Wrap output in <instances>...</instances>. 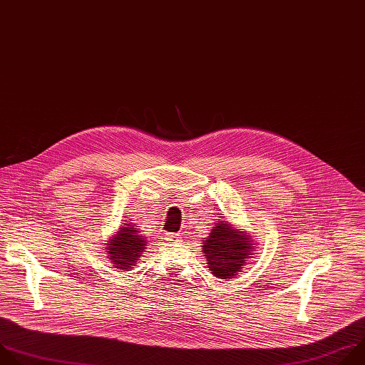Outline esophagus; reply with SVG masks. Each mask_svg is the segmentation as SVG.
Here are the masks:
<instances>
[{"mask_svg": "<svg viewBox=\"0 0 365 365\" xmlns=\"http://www.w3.org/2000/svg\"><path fill=\"white\" fill-rule=\"evenodd\" d=\"M180 233H167L165 235V240H168V242H171V243H177V242H180Z\"/></svg>", "mask_w": 365, "mask_h": 365, "instance_id": "esophagus-1", "label": "esophagus"}]
</instances>
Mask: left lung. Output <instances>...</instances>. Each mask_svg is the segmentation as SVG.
<instances>
[{"label":"left lung","mask_w":365,"mask_h":365,"mask_svg":"<svg viewBox=\"0 0 365 365\" xmlns=\"http://www.w3.org/2000/svg\"><path fill=\"white\" fill-rule=\"evenodd\" d=\"M204 242L202 252L205 253L208 267L212 270V274L220 279L236 276L246 263V259L252 257L250 249L253 245L225 220H220L212 227L208 239Z\"/></svg>","instance_id":"8db88e82"}]
</instances>
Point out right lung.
<instances>
[{"mask_svg": "<svg viewBox=\"0 0 365 365\" xmlns=\"http://www.w3.org/2000/svg\"><path fill=\"white\" fill-rule=\"evenodd\" d=\"M129 227H123L118 232V236L112 237L109 242V249H108V255L110 262H113L115 267L119 269H130L138 257L140 256V253L145 249V242L142 236H138V230L136 226L132 225H126Z\"/></svg>", "mask_w": 365, "mask_h": 365, "instance_id": "1", "label": "right lung"}]
</instances>
